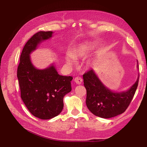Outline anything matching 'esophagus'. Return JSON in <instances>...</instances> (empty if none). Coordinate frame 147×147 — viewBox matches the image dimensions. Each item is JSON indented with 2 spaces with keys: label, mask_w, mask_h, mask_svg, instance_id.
<instances>
[{
  "label": "esophagus",
  "mask_w": 147,
  "mask_h": 147,
  "mask_svg": "<svg viewBox=\"0 0 147 147\" xmlns=\"http://www.w3.org/2000/svg\"><path fill=\"white\" fill-rule=\"evenodd\" d=\"M74 81H75V83L79 84H81L82 83L83 80H82V77H77L75 78Z\"/></svg>",
  "instance_id": "obj_1"
}]
</instances>
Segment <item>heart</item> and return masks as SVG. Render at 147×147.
Returning a JSON list of instances; mask_svg holds the SVG:
<instances>
[{"instance_id":"1","label":"heart","mask_w":147,"mask_h":147,"mask_svg":"<svg viewBox=\"0 0 147 147\" xmlns=\"http://www.w3.org/2000/svg\"><path fill=\"white\" fill-rule=\"evenodd\" d=\"M94 48V43L92 42H85L82 44H80L78 46L73 48L70 51V55H68L65 57L66 63L69 65H72L74 63V59L82 58L88 55L89 53L92 51Z\"/></svg>"}]
</instances>
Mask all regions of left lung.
<instances>
[{"label": "left lung", "mask_w": 147, "mask_h": 147, "mask_svg": "<svg viewBox=\"0 0 147 147\" xmlns=\"http://www.w3.org/2000/svg\"><path fill=\"white\" fill-rule=\"evenodd\" d=\"M139 79V75L136 82L127 91L115 92L102 83L92 70L88 71L83 75L87 107L92 114L104 118H112L124 113L134 97Z\"/></svg>", "instance_id": "8db88e82"}]
</instances>
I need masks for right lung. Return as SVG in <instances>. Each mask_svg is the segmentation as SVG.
I'll list each match as a JSON object with an SVG mask.
<instances>
[{
  "label": "right lung",
  "mask_w": 147,
  "mask_h": 147,
  "mask_svg": "<svg viewBox=\"0 0 147 147\" xmlns=\"http://www.w3.org/2000/svg\"><path fill=\"white\" fill-rule=\"evenodd\" d=\"M52 34V31H40L29 40L22 51L17 70L21 99L29 112L42 119L57 116L63 109L64 96L72 90V77L59 75L53 65L37 69L30 62V53Z\"/></svg>",
  "instance_id": "right-lung-1"
}]
</instances>
